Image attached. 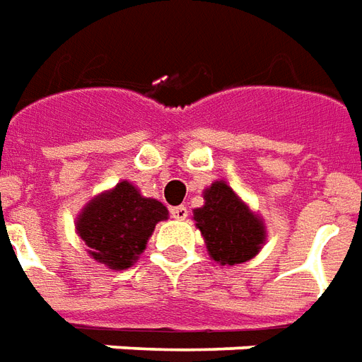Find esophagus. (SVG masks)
Here are the masks:
<instances>
[{
  "instance_id": "34e87169",
  "label": "esophagus",
  "mask_w": 362,
  "mask_h": 362,
  "mask_svg": "<svg viewBox=\"0 0 362 362\" xmlns=\"http://www.w3.org/2000/svg\"><path fill=\"white\" fill-rule=\"evenodd\" d=\"M187 216H189V212H187V208L185 206L171 208V218H175V220H185Z\"/></svg>"
}]
</instances>
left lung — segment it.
Here are the masks:
<instances>
[{"label":"left lung","mask_w":362,"mask_h":362,"mask_svg":"<svg viewBox=\"0 0 362 362\" xmlns=\"http://www.w3.org/2000/svg\"><path fill=\"white\" fill-rule=\"evenodd\" d=\"M202 197L204 204L192 210V220L214 262L237 266L257 257L268 237L264 220L223 179L206 187Z\"/></svg>","instance_id":"1"}]
</instances>
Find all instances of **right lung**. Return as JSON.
Wrapping results in <instances>:
<instances>
[{"label":"right lung","instance_id":"right-lung-1","mask_svg":"<svg viewBox=\"0 0 362 362\" xmlns=\"http://www.w3.org/2000/svg\"><path fill=\"white\" fill-rule=\"evenodd\" d=\"M160 200L142 197L131 181L119 183L88 200L76 216L75 231L88 255L110 270H127L139 260L158 221L168 220Z\"/></svg>","mask_w":362,"mask_h":362}]
</instances>
